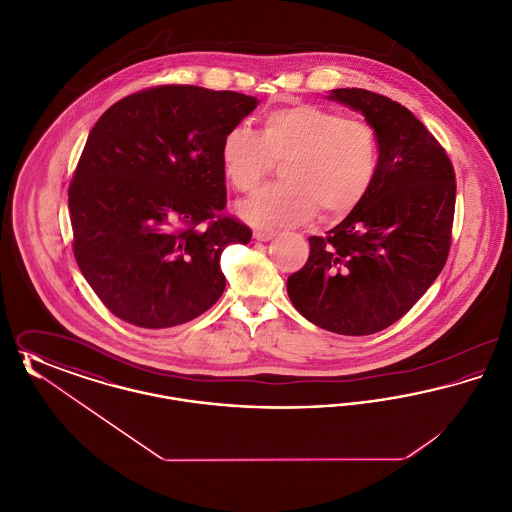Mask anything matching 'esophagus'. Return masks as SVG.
Masks as SVG:
<instances>
[{"label": "esophagus", "instance_id": "1", "mask_svg": "<svg viewBox=\"0 0 512 512\" xmlns=\"http://www.w3.org/2000/svg\"><path fill=\"white\" fill-rule=\"evenodd\" d=\"M253 238H255L257 242H270V240L274 238V232H267V230H257V232L253 234Z\"/></svg>", "mask_w": 512, "mask_h": 512}]
</instances>
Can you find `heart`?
<instances>
[{
  "instance_id": "heart-1",
  "label": "heart",
  "mask_w": 512,
  "mask_h": 512,
  "mask_svg": "<svg viewBox=\"0 0 512 512\" xmlns=\"http://www.w3.org/2000/svg\"><path fill=\"white\" fill-rule=\"evenodd\" d=\"M222 171L238 192H251L274 161L284 182L270 184L238 205L251 226L280 230L315 217H341L368 194L378 169L372 126L318 105H292L263 117L259 134L230 128L220 144Z\"/></svg>"
}]
</instances>
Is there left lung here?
Segmentation results:
<instances>
[{
  "mask_svg": "<svg viewBox=\"0 0 512 512\" xmlns=\"http://www.w3.org/2000/svg\"><path fill=\"white\" fill-rule=\"evenodd\" d=\"M328 99L365 115L378 140V169L363 201L324 238H309V259L288 278V295L320 328L368 336L403 317L445 265L455 171L401 103L363 88H338Z\"/></svg>",
  "mask_w": 512,
  "mask_h": 512,
  "instance_id": "8db88e82",
  "label": "left lung"
}]
</instances>
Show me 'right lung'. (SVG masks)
<instances>
[{
	"mask_svg": "<svg viewBox=\"0 0 512 512\" xmlns=\"http://www.w3.org/2000/svg\"><path fill=\"white\" fill-rule=\"evenodd\" d=\"M259 99L157 86L94 124L69 186L74 259L103 305L128 324L171 328L224 292L220 253L251 230L222 215L224 134Z\"/></svg>",
	"mask_w": 512,
	"mask_h": 512,
	"instance_id": "right-lung-1",
	"label": "right lung"
}]
</instances>
